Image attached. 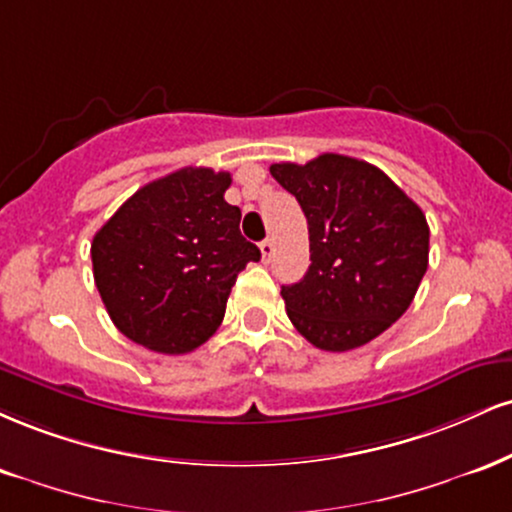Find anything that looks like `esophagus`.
<instances>
[{
  "mask_svg": "<svg viewBox=\"0 0 512 512\" xmlns=\"http://www.w3.org/2000/svg\"><path fill=\"white\" fill-rule=\"evenodd\" d=\"M260 252H262V262L264 264H267L269 260H272V255H274V243H272V240H262V243H260Z\"/></svg>",
  "mask_w": 512,
  "mask_h": 512,
  "instance_id": "1",
  "label": "esophagus"
}]
</instances>
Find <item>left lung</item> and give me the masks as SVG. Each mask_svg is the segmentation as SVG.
Returning <instances> with one entry per match:
<instances>
[{
  "label": "left lung",
  "instance_id": "obj_1",
  "mask_svg": "<svg viewBox=\"0 0 512 512\" xmlns=\"http://www.w3.org/2000/svg\"><path fill=\"white\" fill-rule=\"evenodd\" d=\"M303 207L310 269L281 286L288 319L315 348L365 346L403 317L429 264L424 212L384 171L326 152L269 166Z\"/></svg>",
  "mask_w": 512,
  "mask_h": 512
}]
</instances>
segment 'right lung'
<instances>
[{"label":"right lung","mask_w":512,"mask_h":512,"mask_svg":"<svg viewBox=\"0 0 512 512\" xmlns=\"http://www.w3.org/2000/svg\"><path fill=\"white\" fill-rule=\"evenodd\" d=\"M231 174L186 166L147 183L92 238V274L116 329L157 353H190L219 329L260 248L224 200Z\"/></svg>","instance_id":"add662e5"}]
</instances>
